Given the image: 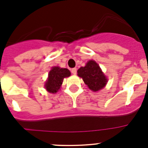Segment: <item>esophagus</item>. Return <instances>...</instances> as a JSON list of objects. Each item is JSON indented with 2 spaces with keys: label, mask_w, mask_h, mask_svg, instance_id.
Segmentation results:
<instances>
[{
  "label": "esophagus",
  "mask_w": 148,
  "mask_h": 148,
  "mask_svg": "<svg viewBox=\"0 0 148 148\" xmlns=\"http://www.w3.org/2000/svg\"><path fill=\"white\" fill-rule=\"evenodd\" d=\"M71 73H73V74H74V75H75V74H76V73H77L76 68H73V69L71 70Z\"/></svg>",
  "instance_id": "esophagus-1"
}]
</instances>
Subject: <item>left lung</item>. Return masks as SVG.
<instances>
[{
    "mask_svg": "<svg viewBox=\"0 0 148 148\" xmlns=\"http://www.w3.org/2000/svg\"><path fill=\"white\" fill-rule=\"evenodd\" d=\"M78 75L91 90L96 92L105 87L108 78L101 70L100 66L93 60L89 61L85 66H82L77 71Z\"/></svg>",
    "mask_w": 148,
    "mask_h": 148,
    "instance_id": "8db88e82",
    "label": "left lung"
}]
</instances>
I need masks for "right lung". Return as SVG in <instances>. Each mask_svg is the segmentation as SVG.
Instances as JSON below:
<instances>
[{
	"instance_id": "obj_1",
	"label": "right lung",
	"mask_w": 148,
	"mask_h": 148,
	"mask_svg": "<svg viewBox=\"0 0 148 148\" xmlns=\"http://www.w3.org/2000/svg\"><path fill=\"white\" fill-rule=\"evenodd\" d=\"M70 75V71L66 68L53 66L48 74V79L44 85L46 90L51 93H56L60 90L64 78Z\"/></svg>"
}]
</instances>
